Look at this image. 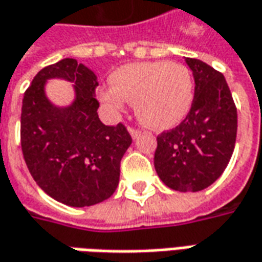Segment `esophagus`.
Returning <instances> with one entry per match:
<instances>
[{
  "instance_id": "esophagus-1",
  "label": "esophagus",
  "mask_w": 262,
  "mask_h": 262,
  "mask_svg": "<svg viewBox=\"0 0 262 262\" xmlns=\"http://www.w3.org/2000/svg\"><path fill=\"white\" fill-rule=\"evenodd\" d=\"M129 132H130V135L133 139L139 137L140 136V133H142V130H140V129H137V127H129Z\"/></svg>"
}]
</instances>
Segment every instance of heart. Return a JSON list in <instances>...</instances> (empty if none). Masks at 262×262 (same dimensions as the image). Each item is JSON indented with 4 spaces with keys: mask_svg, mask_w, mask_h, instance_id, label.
<instances>
[{
    "mask_svg": "<svg viewBox=\"0 0 262 262\" xmlns=\"http://www.w3.org/2000/svg\"><path fill=\"white\" fill-rule=\"evenodd\" d=\"M100 100L111 109H123L127 100L136 103L144 125L167 129L180 123L191 107L194 83L187 68L170 62H136L119 68L112 85L103 88Z\"/></svg>",
    "mask_w": 262,
    "mask_h": 262,
    "instance_id": "heart-1",
    "label": "heart"
}]
</instances>
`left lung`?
<instances>
[{
    "label": "left lung",
    "instance_id": "obj_1",
    "mask_svg": "<svg viewBox=\"0 0 262 262\" xmlns=\"http://www.w3.org/2000/svg\"><path fill=\"white\" fill-rule=\"evenodd\" d=\"M194 99L179 126L157 136L155 167L167 187L200 191L226 170L237 137V107L224 75L194 58Z\"/></svg>",
    "mask_w": 262,
    "mask_h": 262
}]
</instances>
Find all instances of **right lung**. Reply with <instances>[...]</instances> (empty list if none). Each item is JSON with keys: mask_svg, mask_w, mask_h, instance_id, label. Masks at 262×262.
I'll return each instance as SVG.
<instances>
[{"mask_svg": "<svg viewBox=\"0 0 262 262\" xmlns=\"http://www.w3.org/2000/svg\"><path fill=\"white\" fill-rule=\"evenodd\" d=\"M49 77L74 82V105L59 110L49 103L43 85ZM96 88L91 69L65 58L41 69L24 93L21 147L27 167L47 194L72 207L98 204L115 193L120 160L132 143L123 123L99 120Z\"/></svg>", "mask_w": 262, "mask_h": 262, "instance_id": "1", "label": "right lung"}]
</instances>
